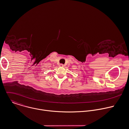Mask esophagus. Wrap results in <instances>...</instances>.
<instances>
[{"mask_svg":"<svg viewBox=\"0 0 129 129\" xmlns=\"http://www.w3.org/2000/svg\"><path fill=\"white\" fill-rule=\"evenodd\" d=\"M59 67H64V65L62 64H60L59 65Z\"/></svg>","mask_w":129,"mask_h":129,"instance_id":"obj_1","label":"esophagus"}]
</instances>
